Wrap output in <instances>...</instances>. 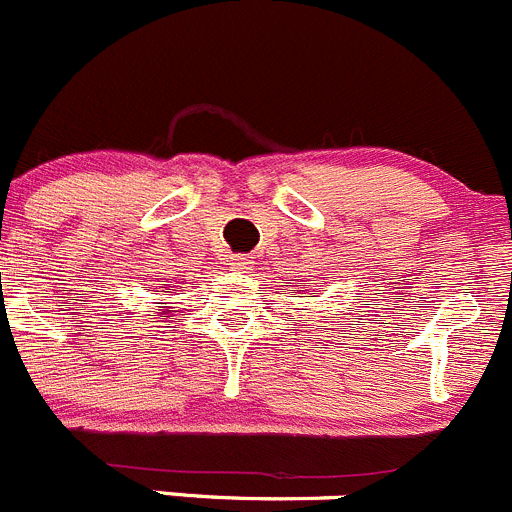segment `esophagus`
Segmentation results:
<instances>
[{
	"label": "esophagus",
	"instance_id": "esophagus-1",
	"mask_svg": "<svg viewBox=\"0 0 512 512\" xmlns=\"http://www.w3.org/2000/svg\"><path fill=\"white\" fill-rule=\"evenodd\" d=\"M230 265L235 267V270H250L252 260H250V255H232Z\"/></svg>",
	"mask_w": 512,
	"mask_h": 512
}]
</instances>
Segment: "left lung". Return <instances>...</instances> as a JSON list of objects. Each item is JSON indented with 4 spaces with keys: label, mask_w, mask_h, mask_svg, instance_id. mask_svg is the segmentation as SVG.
I'll return each mask as SVG.
<instances>
[{
    "label": "left lung",
    "mask_w": 512,
    "mask_h": 512,
    "mask_svg": "<svg viewBox=\"0 0 512 512\" xmlns=\"http://www.w3.org/2000/svg\"><path fill=\"white\" fill-rule=\"evenodd\" d=\"M312 297H315V292H312Z\"/></svg>",
    "instance_id": "obj_1"
}]
</instances>
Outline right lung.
Instances as JSON below:
<instances>
[{
  "label": "right lung",
  "mask_w": 512,
  "mask_h": 512,
  "mask_svg": "<svg viewBox=\"0 0 512 512\" xmlns=\"http://www.w3.org/2000/svg\"><path fill=\"white\" fill-rule=\"evenodd\" d=\"M157 305H167V302H157ZM167 312H170V310H165V312H162V317H167Z\"/></svg>",
  "instance_id": "obj_1"
}]
</instances>
